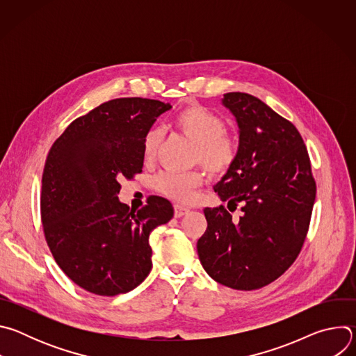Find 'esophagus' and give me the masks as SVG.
Wrapping results in <instances>:
<instances>
[{
    "instance_id": "esophagus-1",
    "label": "esophagus",
    "mask_w": 356,
    "mask_h": 356,
    "mask_svg": "<svg viewBox=\"0 0 356 356\" xmlns=\"http://www.w3.org/2000/svg\"><path fill=\"white\" fill-rule=\"evenodd\" d=\"M188 211H190V210H188L187 207H184V206H180V204H176V206H175V217H176V218H180V217L188 214Z\"/></svg>"
}]
</instances>
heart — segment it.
<instances>
[{
	"instance_id": "b5f03b06",
	"label": "heart",
	"mask_w": 356,
	"mask_h": 356,
	"mask_svg": "<svg viewBox=\"0 0 356 356\" xmlns=\"http://www.w3.org/2000/svg\"><path fill=\"white\" fill-rule=\"evenodd\" d=\"M173 127L194 143L193 163H200L210 175H225L236 161L239 140L236 135L225 131V121L221 115L202 106H188L176 114ZM162 143L159 128L146 131L142 140V154L152 161ZM204 181L201 172L175 173L163 172L155 179V188L176 200L188 201L194 191Z\"/></svg>"
}]
</instances>
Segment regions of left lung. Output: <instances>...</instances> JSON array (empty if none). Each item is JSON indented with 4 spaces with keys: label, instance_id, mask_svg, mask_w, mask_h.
Returning <instances> with one entry per match:
<instances>
[{
    "label": "left lung",
    "instance_id": "left-lung-1",
    "mask_svg": "<svg viewBox=\"0 0 356 356\" xmlns=\"http://www.w3.org/2000/svg\"><path fill=\"white\" fill-rule=\"evenodd\" d=\"M222 104L239 127L238 156L214 187L224 206L204 209L207 229L197 242L198 258L218 283L257 290L280 277L306 241L316 180L297 128L246 92L224 94Z\"/></svg>",
    "mask_w": 356,
    "mask_h": 356
}]
</instances>
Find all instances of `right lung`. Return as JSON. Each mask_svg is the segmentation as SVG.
<instances>
[{
    "instance_id": "obj_1",
    "label": "right lung",
    "mask_w": 356,
    "mask_h": 356,
    "mask_svg": "<svg viewBox=\"0 0 356 356\" xmlns=\"http://www.w3.org/2000/svg\"><path fill=\"white\" fill-rule=\"evenodd\" d=\"M170 104L115 98L74 120L50 147L40 191L44 239L59 268L81 289L117 296L152 269L149 235L173 217L150 195L136 213L118 200L121 179L142 172V140Z\"/></svg>"
}]
</instances>
